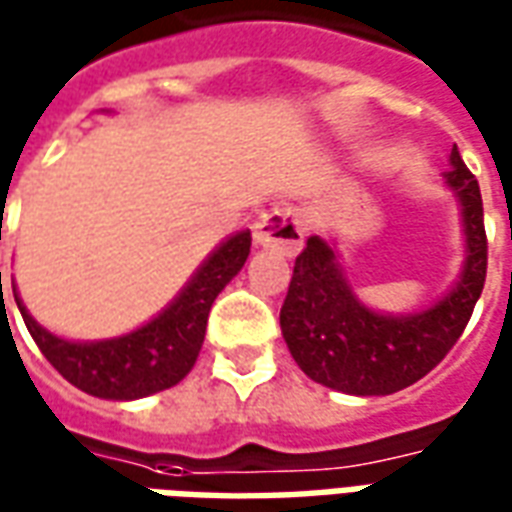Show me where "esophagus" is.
<instances>
[{"mask_svg":"<svg viewBox=\"0 0 512 512\" xmlns=\"http://www.w3.org/2000/svg\"><path fill=\"white\" fill-rule=\"evenodd\" d=\"M255 241L274 246L282 255H296L304 244V216L296 205H274L255 224Z\"/></svg>","mask_w":512,"mask_h":512,"instance_id":"34e87169","label":"esophagus"}]
</instances>
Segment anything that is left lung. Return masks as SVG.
<instances>
[{"mask_svg":"<svg viewBox=\"0 0 512 512\" xmlns=\"http://www.w3.org/2000/svg\"><path fill=\"white\" fill-rule=\"evenodd\" d=\"M450 164L444 180L461 200L466 263L452 293L430 310L400 318L367 310L348 288L332 246L318 235L307 238L279 326L296 365L312 381L348 395H392L428 376L458 343L483 293L488 238L480 183L458 147H452Z\"/></svg>","mask_w":512,"mask_h":512,"instance_id":"left-lung-1","label":"left lung"}]
</instances>
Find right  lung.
Returning <instances> with one entry per match:
<instances>
[{"label":"right lung","instance_id":"right-lung-1","mask_svg":"<svg viewBox=\"0 0 512 512\" xmlns=\"http://www.w3.org/2000/svg\"><path fill=\"white\" fill-rule=\"evenodd\" d=\"M252 235L238 233L224 241L202 268L191 277L178 299L169 304L158 318L145 323L142 329L101 340V343H68L54 337L43 326L32 321V315L18 301L21 318L27 323L32 340L40 354L65 381L79 386L82 392L106 400H136L175 386L186 378L197 356H200L208 312L222 288L244 268L249 257ZM2 290V271H0Z\"/></svg>","mask_w":512,"mask_h":512}]
</instances>
